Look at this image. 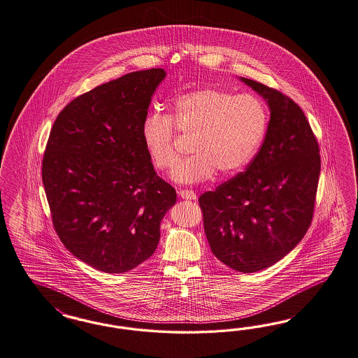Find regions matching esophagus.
<instances>
[{
	"mask_svg": "<svg viewBox=\"0 0 358 358\" xmlns=\"http://www.w3.org/2000/svg\"><path fill=\"white\" fill-rule=\"evenodd\" d=\"M178 196L181 198H184V199H190V201L197 198V194H196L193 190H187V189L180 190V192H178Z\"/></svg>",
	"mask_w": 358,
	"mask_h": 358,
	"instance_id": "esophagus-1",
	"label": "esophagus"
}]
</instances>
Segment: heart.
<instances>
[{
  "label": "heart",
  "instance_id": "1",
  "mask_svg": "<svg viewBox=\"0 0 358 358\" xmlns=\"http://www.w3.org/2000/svg\"><path fill=\"white\" fill-rule=\"evenodd\" d=\"M268 110L254 95L206 87L189 91L173 100L171 116L152 112L141 125V138L153 165L168 171L178 160L176 134L193 137V156L177 164L172 178L178 184H198L214 173L233 174L247 166L264 141Z\"/></svg>",
  "mask_w": 358,
  "mask_h": 358
}]
</instances>
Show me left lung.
Listing matches in <instances>:
<instances>
[{
  "label": "left lung",
  "mask_w": 358,
  "mask_h": 358,
  "mask_svg": "<svg viewBox=\"0 0 358 358\" xmlns=\"http://www.w3.org/2000/svg\"><path fill=\"white\" fill-rule=\"evenodd\" d=\"M267 101L270 122L246 172L199 197L213 254L235 271L257 272L283 259L307 233L320 176V149L292 99L239 78Z\"/></svg>",
  "instance_id": "1"
}]
</instances>
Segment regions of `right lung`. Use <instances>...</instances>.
Returning a JSON list of instances; mask_svg holds the SVG:
<instances>
[{
	"instance_id": "right-lung-1",
	"label": "right lung",
	"mask_w": 358,
	"mask_h": 358,
	"mask_svg": "<svg viewBox=\"0 0 358 358\" xmlns=\"http://www.w3.org/2000/svg\"><path fill=\"white\" fill-rule=\"evenodd\" d=\"M165 75L150 69L95 87L69 103L51 128L42 181L52 224L75 258L98 271L123 273L150 258L176 203L141 138Z\"/></svg>"
}]
</instances>
